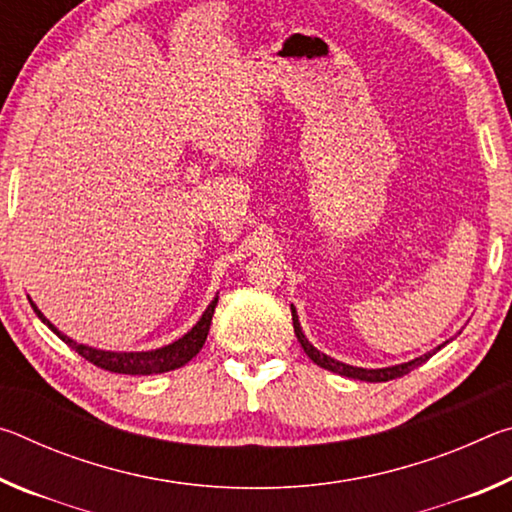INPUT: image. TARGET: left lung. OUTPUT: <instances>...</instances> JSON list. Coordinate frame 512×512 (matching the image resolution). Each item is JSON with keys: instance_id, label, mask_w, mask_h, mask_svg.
I'll use <instances>...</instances> for the list:
<instances>
[{"instance_id": "8db88e82", "label": "left lung", "mask_w": 512, "mask_h": 512, "mask_svg": "<svg viewBox=\"0 0 512 512\" xmlns=\"http://www.w3.org/2000/svg\"><path fill=\"white\" fill-rule=\"evenodd\" d=\"M291 316H293V332H296V336H298V343L302 345V350H305V354L307 357L316 363V366H320V368H325V370H332V372H336V375H343V377H350V379H361V381H391V379H397V377H404L406 372H411L413 368H418L420 363H424L427 361L433 352H429V354H424V357H418V359H413V361H409V363H400V366H391V368H379V370H368V368H354V366H348V363H341V361H336V359H332V357H327V354H323V352H318L314 345H311L307 339H305V334H302V329H300V323H298V314H296V309L291 307Z\"/></svg>"}]
</instances>
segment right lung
<instances>
[{"label":"right lung","instance_id":"add662e5","mask_svg":"<svg viewBox=\"0 0 512 512\" xmlns=\"http://www.w3.org/2000/svg\"><path fill=\"white\" fill-rule=\"evenodd\" d=\"M216 302H219V298H214L210 302V307L205 309L201 320H198V323L189 329L183 339L173 341L171 345H164V348L151 350V352H106V350L88 348V345L76 343L69 339V336H65L63 332H58V329L51 325L45 316H42V311L38 307H33V309H36L38 318L58 336V339H63L69 348L79 352L83 359H88L97 368L119 372V375H158V372H169V370L185 366L187 361H192L196 354L201 352L203 343L207 339V332H210Z\"/></svg>","mask_w":512,"mask_h":512}]
</instances>
